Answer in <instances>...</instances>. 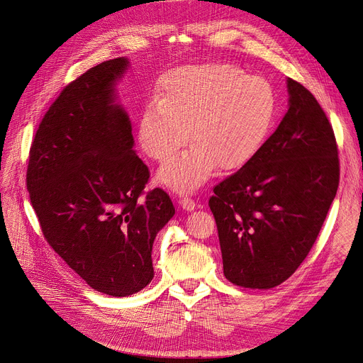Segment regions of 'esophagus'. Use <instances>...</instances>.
<instances>
[{
  "mask_svg": "<svg viewBox=\"0 0 363 363\" xmlns=\"http://www.w3.org/2000/svg\"><path fill=\"white\" fill-rule=\"evenodd\" d=\"M179 204H181V208L185 209V211H194V208H196V201L191 197H188V196L181 197L179 199Z\"/></svg>",
  "mask_w": 363,
  "mask_h": 363,
  "instance_id": "1",
  "label": "esophagus"
}]
</instances>
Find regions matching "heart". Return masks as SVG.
<instances>
[{"instance_id": "b5f03b06", "label": "heart", "mask_w": 363, "mask_h": 363, "mask_svg": "<svg viewBox=\"0 0 363 363\" xmlns=\"http://www.w3.org/2000/svg\"><path fill=\"white\" fill-rule=\"evenodd\" d=\"M276 96L262 77L228 64H206L170 71L155 101L145 105L138 124L143 151L166 162L188 139L193 145L167 162L159 179L172 190H196L216 166L247 163L269 133Z\"/></svg>"}]
</instances>
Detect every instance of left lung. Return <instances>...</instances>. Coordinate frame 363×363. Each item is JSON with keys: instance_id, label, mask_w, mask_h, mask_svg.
I'll use <instances>...</instances> for the list:
<instances>
[{"instance_id": "1", "label": "left lung", "mask_w": 363, "mask_h": 363, "mask_svg": "<svg viewBox=\"0 0 363 363\" xmlns=\"http://www.w3.org/2000/svg\"><path fill=\"white\" fill-rule=\"evenodd\" d=\"M288 91L276 132L209 199L224 274L242 288L270 289L295 273L338 190L333 124L303 84L288 78Z\"/></svg>"}]
</instances>
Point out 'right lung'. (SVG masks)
<instances>
[{
  "label": "right lung",
  "mask_w": 363,
  "mask_h": 363,
  "mask_svg": "<svg viewBox=\"0 0 363 363\" xmlns=\"http://www.w3.org/2000/svg\"><path fill=\"white\" fill-rule=\"evenodd\" d=\"M129 62L90 68L60 91L29 150L26 186L47 240L94 291L128 296L154 277L157 233L175 215L166 191H145L129 116L114 84Z\"/></svg>",
  "instance_id": "add662e5"
}]
</instances>
